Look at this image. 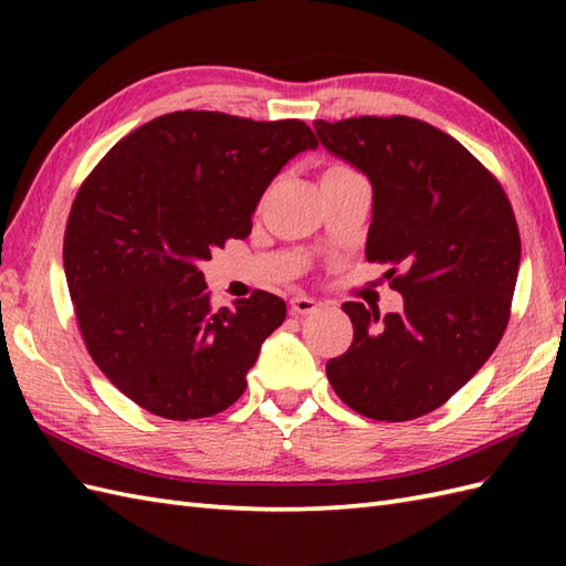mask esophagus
<instances>
[{"mask_svg":"<svg viewBox=\"0 0 566 566\" xmlns=\"http://www.w3.org/2000/svg\"><path fill=\"white\" fill-rule=\"evenodd\" d=\"M318 302H314V298L311 296H304V294H298V296H294L292 302H290V314L292 316H306V314H314V311H318Z\"/></svg>","mask_w":566,"mask_h":566,"instance_id":"1","label":"esophagus"}]
</instances>
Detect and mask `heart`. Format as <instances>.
I'll return each mask as SVG.
<instances>
[{
	"label": "heart",
	"mask_w": 566,
	"mask_h": 566,
	"mask_svg": "<svg viewBox=\"0 0 566 566\" xmlns=\"http://www.w3.org/2000/svg\"><path fill=\"white\" fill-rule=\"evenodd\" d=\"M335 167H343V165H335ZM335 167H331V170H335Z\"/></svg>",
	"instance_id": "1"
}]
</instances>
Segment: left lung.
Returning <instances> with one entry per match:
<instances>
[{"mask_svg":"<svg viewBox=\"0 0 566 566\" xmlns=\"http://www.w3.org/2000/svg\"><path fill=\"white\" fill-rule=\"evenodd\" d=\"M371 182L367 260L389 264L399 314L345 302L353 345L328 359L335 394L371 420L436 411L496 350L511 318L521 233L499 179L444 130L411 116L314 122Z\"/></svg>","mask_w":566,"mask_h":566,"instance_id":"left-lung-1","label":"left lung"}]
</instances>
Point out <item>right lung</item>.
I'll return each instance as SVG.
<instances>
[{"label":"right lung","mask_w":566,"mask_h":566,"mask_svg":"<svg viewBox=\"0 0 566 566\" xmlns=\"http://www.w3.org/2000/svg\"><path fill=\"white\" fill-rule=\"evenodd\" d=\"M318 140L304 122L172 112L122 138L84 179L63 260L87 353L153 416L209 418L248 387L286 304L255 290L216 311L199 270L248 238L264 189Z\"/></svg>","instance_id":"1"}]
</instances>
